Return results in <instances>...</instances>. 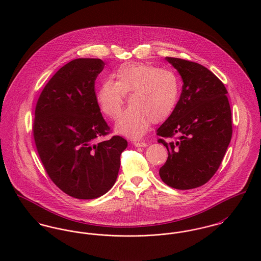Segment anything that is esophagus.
I'll return each instance as SVG.
<instances>
[{
  "instance_id": "esophagus-1",
  "label": "esophagus",
  "mask_w": 261,
  "mask_h": 261,
  "mask_svg": "<svg viewBox=\"0 0 261 261\" xmlns=\"http://www.w3.org/2000/svg\"><path fill=\"white\" fill-rule=\"evenodd\" d=\"M134 145L137 148H142V147H147L148 146L147 143H145V142H134Z\"/></svg>"
}]
</instances>
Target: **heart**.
Wrapping results in <instances>:
<instances>
[{
    "label": "heart",
    "mask_w": 261,
    "mask_h": 261,
    "mask_svg": "<svg viewBox=\"0 0 261 261\" xmlns=\"http://www.w3.org/2000/svg\"><path fill=\"white\" fill-rule=\"evenodd\" d=\"M115 80L101 82L96 99L100 111L115 120L124 106L125 94L130 105L120 115L116 130L130 138H140L150 122L166 120L180 97V80L169 69L147 63H124L113 73Z\"/></svg>",
    "instance_id": "1"
}]
</instances>
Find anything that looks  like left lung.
<instances>
[{"instance_id":"1","label":"left lung","mask_w":261,"mask_h":261,"mask_svg":"<svg viewBox=\"0 0 261 261\" xmlns=\"http://www.w3.org/2000/svg\"><path fill=\"white\" fill-rule=\"evenodd\" d=\"M181 75L182 93L173 113L158 128L168 149L160 177L188 190L206 184L217 172L232 138V116L223 82L205 66L167 57ZM175 138L165 142V139Z\"/></svg>"}]
</instances>
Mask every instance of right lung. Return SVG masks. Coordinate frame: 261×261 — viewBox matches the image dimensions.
<instances>
[{
  "instance_id": "obj_1",
  "label": "right lung",
  "mask_w": 261,
  "mask_h": 261,
  "mask_svg": "<svg viewBox=\"0 0 261 261\" xmlns=\"http://www.w3.org/2000/svg\"><path fill=\"white\" fill-rule=\"evenodd\" d=\"M105 67L97 58H78L61 67L43 88L35 109L33 137L51 181L76 199H94L114 184L127 142L111 134L95 93Z\"/></svg>"
}]
</instances>
